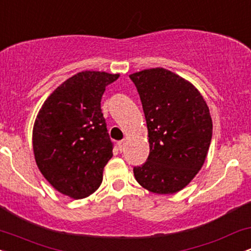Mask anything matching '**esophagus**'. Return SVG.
<instances>
[{
    "mask_svg": "<svg viewBox=\"0 0 251 251\" xmlns=\"http://www.w3.org/2000/svg\"><path fill=\"white\" fill-rule=\"evenodd\" d=\"M125 145H126L125 140H120V142L118 143V149H119L120 152H123L124 150H125Z\"/></svg>",
    "mask_w": 251,
    "mask_h": 251,
    "instance_id": "obj_1",
    "label": "esophagus"
}]
</instances>
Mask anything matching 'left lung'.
Masks as SVG:
<instances>
[{
    "label": "left lung",
    "instance_id": "obj_1",
    "mask_svg": "<svg viewBox=\"0 0 251 251\" xmlns=\"http://www.w3.org/2000/svg\"><path fill=\"white\" fill-rule=\"evenodd\" d=\"M149 129L150 154L135 179L153 194H175L194 179L212 137V120L191 83L164 68L131 74Z\"/></svg>",
    "mask_w": 251,
    "mask_h": 251
}]
</instances>
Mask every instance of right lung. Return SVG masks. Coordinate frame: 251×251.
I'll return each instance as SVG.
<instances>
[{"mask_svg": "<svg viewBox=\"0 0 251 251\" xmlns=\"http://www.w3.org/2000/svg\"><path fill=\"white\" fill-rule=\"evenodd\" d=\"M118 74L85 71L66 80L42 105L33 129L37 168L57 191L73 198L93 194L113 155L100 107Z\"/></svg>", "mask_w": 251, "mask_h": 251, "instance_id": "1", "label": "right lung"}]
</instances>
